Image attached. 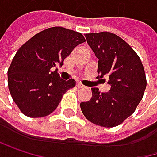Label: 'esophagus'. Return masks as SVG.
<instances>
[{"instance_id": "esophagus-1", "label": "esophagus", "mask_w": 157, "mask_h": 157, "mask_svg": "<svg viewBox=\"0 0 157 157\" xmlns=\"http://www.w3.org/2000/svg\"><path fill=\"white\" fill-rule=\"evenodd\" d=\"M76 86H77L78 88H82V87H83L84 86H83V85H82L81 83H77V84H76Z\"/></svg>"}]
</instances>
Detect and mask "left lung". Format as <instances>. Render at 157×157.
Listing matches in <instances>:
<instances>
[{"mask_svg": "<svg viewBox=\"0 0 157 157\" xmlns=\"http://www.w3.org/2000/svg\"><path fill=\"white\" fill-rule=\"evenodd\" d=\"M85 36L98 59V78L108 77L111 89L100 93L98 88L92 87V98L80 103L81 110L95 125L116 127L134 113L143 97L146 76L142 63L137 53L113 33L104 31Z\"/></svg>", "mask_w": 157, "mask_h": 157, "instance_id": "left-lung-1", "label": "left lung"}]
</instances>
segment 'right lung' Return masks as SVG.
<instances>
[{
    "mask_svg": "<svg viewBox=\"0 0 157 157\" xmlns=\"http://www.w3.org/2000/svg\"><path fill=\"white\" fill-rule=\"evenodd\" d=\"M85 42L80 32L53 27L37 33L17 50L7 71L8 87L25 115L36 118L50 114L63 94L75 86L73 79H61L55 67H61L71 51Z\"/></svg>",
    "mask_w": 157,
    "mask_h": 157,
    "instance_id": "1",
    "label": "right lung"
}]
</instances>
